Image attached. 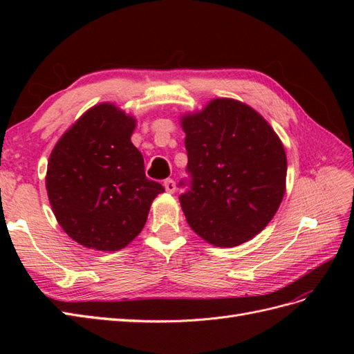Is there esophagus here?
<instances>
[{
  "label": "esophagus",
  "mask_w": 354,
  "mask_h": 354,
  "mask_svg": "<svg viewBox=\"0 0 354 354\" xmlns=\"http://www.w3.org/2000/svg\"><path fill=\"white\" fill-rule=\"evenodd\" d=\"M162 185H164V189H165V192H167V193H173V192H175V189H176L175 181H173V179H165Z\"/></svg>",
  "instance_id": "esophagus-1"
}]
</instances>
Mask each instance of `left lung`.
Returning a JSON list of instances; mask_svg holds the SVG:
<instances>
[{
	"mask_svg": "<svg viewBox=\"0 0 354 354\" xmlns=\"http://www.w3.org/2000/svg\"><path fill=\"white\" fill-rule=\"evenodd\" d=\"M192 190L179 196L190 228L213 246L254 239L286 193L288 158L265 118L240 100L219 97L179 117Z\"/></svg>",
	"mask_w": 354,
	"mask_h": 354,
	"instance_id": "obj_1",
	"label": "left lung"
}]
</instances>
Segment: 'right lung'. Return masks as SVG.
<instances>
[{"instance_id": "add662e5", "label": "right lung", "mask_w": 354, "mask_h": 354, "mask_svg": "<svg viewBox=\"0 0 354 354\" xmlns=\"http://www.w3.org/2000/svg\"><path fill=\"white\" fill-rule=\"evenodd\" d=\"M137 118L115 103L94 104L53 147L45 187L57 223L74 242L114 252L145 228L150 205L164 192L145 173L132 145Z\"/></svg>"}]
</instances>
